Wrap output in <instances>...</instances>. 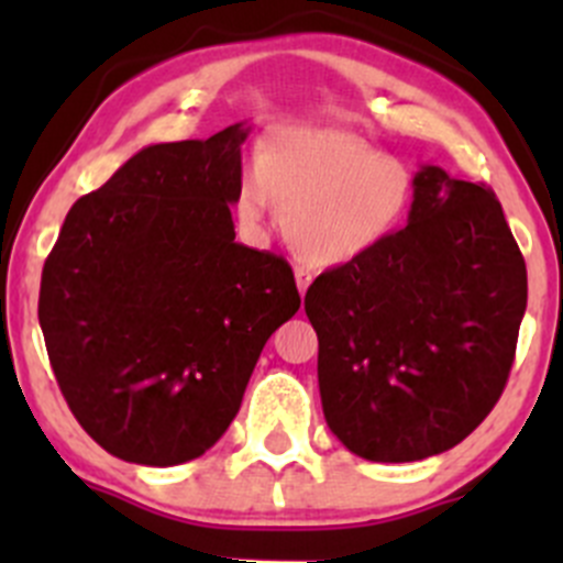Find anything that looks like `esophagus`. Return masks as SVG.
Masks as SVG:
<instances>
[{
    "mask_svg": "<svg viewBox=\"0 0 563 563\" xmlns=\"http://www.w3.org/2000/svg\"><path fill=\"white\" fill-rule=\"evenodd\" d=\"M294 277H297L299 294H302V297H305V291H308V286H310V280H313V275H310L308 269H302V266H299V269H294Z\"/></svg>",
    "mask_w": 563,
    "mask_h": 563,
    "instance_id": "esophagus-1",
    "label": "esophagus"
}]
</instances>
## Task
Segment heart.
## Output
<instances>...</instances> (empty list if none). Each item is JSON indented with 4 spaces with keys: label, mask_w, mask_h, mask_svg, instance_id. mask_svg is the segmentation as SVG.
Here are the masks:
<instances>
[{
    "label": "heart",
    "mask_w": 563,
    "mask_h": 563,
    "mask_svg": "<svg viewBox=\"0 0 563 563\" xmlns=\"http://www.w3.org/2000/svg\"><path fill=\"white\" fill-rule=\"evenodd\" d=\"M413 198L406 163L349 133L288 128L266 141L258 172L236 187V214L258 229L283 203V236L313 266H340L371 253L402 223Z\"/></svg>",
    "instance_id": "heart-1"
}]
</instances>
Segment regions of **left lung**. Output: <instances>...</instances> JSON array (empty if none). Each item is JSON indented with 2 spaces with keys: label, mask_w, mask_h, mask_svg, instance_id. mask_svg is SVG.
Wrapping results in <instances>:
<instances>
[{
  "label": "left lung",
  "mask_w": 563,
  "mask_h": 563,
  "mask_svg": "<svg viewBox=\"0 0 563 563\" xmlns=\"http://www.w3.org/2000/svg\"><path fill=\"white\" fill-rule=\"evenodd\" d=\"M526 299L496 192L422 166L408 223L305 294L329 430L376 463L452 450L507 387Z\"/></svg>",
  "instance_id": "1"
}]
</instances>
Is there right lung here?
Instances as JSON below:
<instances>
[{
    "instance_id": "1",
    "label": "right lung",
    "mask_w": 563,
    "mask_h": 563,
    "mask_svg": "<svg viewBox=\"0 0 563 563\" xmlns=\"http://www.w3.org/2000/svg\"><path fill=\"white\" fill-rule=\"evenodd\" d=\"M247 133L141 150L73 203L45 258L37 318L56 384L113 457H201L302 302L286 258L234 242Z\"/></svg>"
}]
</instances>
